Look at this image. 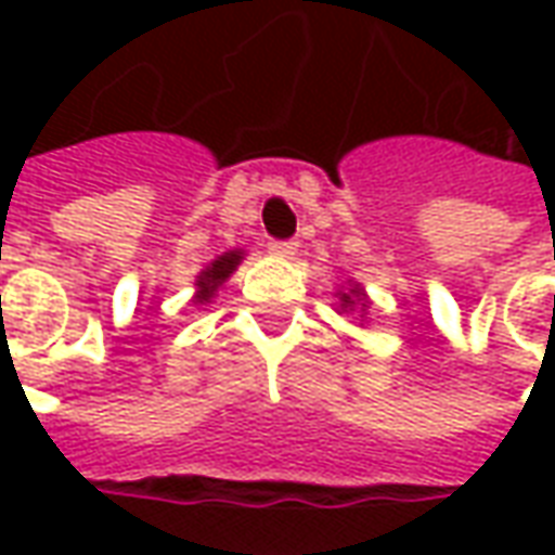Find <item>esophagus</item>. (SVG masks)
Segmentation results:
<instances>
[{
  "mask_svg": "<svg viewBox=\"0 0 555 555\" xmlns=\"http://www.w3.org/2000/svg\"><path fill=\"white\" fill-rule=\"evenodd\" d=\"M270 253L279 255V258H291L297 253V243L294 241H270Z\"/></svg>",
  "mask_w": 555,
  "mask_h": 555,
  "instance_id": "1",
  "label": "esophagus"
}]
</instances>
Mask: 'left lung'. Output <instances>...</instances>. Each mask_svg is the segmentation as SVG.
<instances>
[{"label": "left lung", "instance_id": "obj_1", "mask_svg": "<svg viewBox=\"0 0 555 555\" xmlns=\"http://www.w3.org/2000/svg\"><path fill=\"white\" fill-rule=\"evenodd\" d=\"M338 300H341V312H353L357 306H362V314H365V306H369V300H365V294H362L360 285H350L348 291H341L338 294Z\"/></svg>", "mask_w": 555, "mask_h": 555}]
</instances>
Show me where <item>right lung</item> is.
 <instances>
[{
	"instance_id": "add662e5",
	"label": "right lung",
	"mask_w": 555,
	"mask_h": 555,
	"mask_svg": "<svg viewBox=\"0 0 555 555\" xmlns=\"http://www.w3.org/2000/svg\"><path fill=\"white\" fill-rule=\"evenodd\" d=\"M243 261V249H231V253H222L217 258V261H210V264L198 273V279H195V300L198 306H205V302H210V297L217 294L219 285L225 282V279L237 270V264Z\"/></svg>"
}]
</instances>
